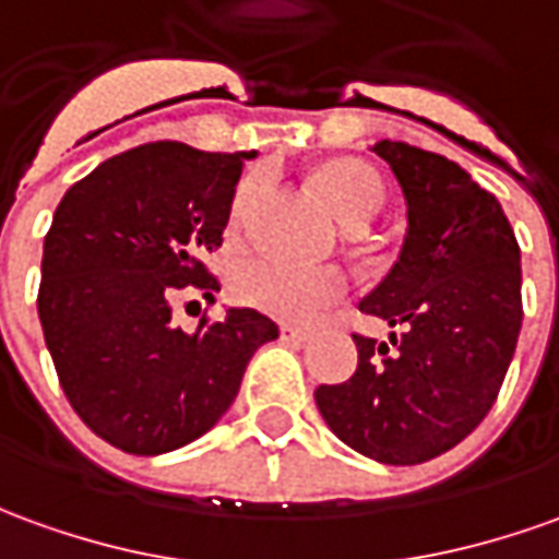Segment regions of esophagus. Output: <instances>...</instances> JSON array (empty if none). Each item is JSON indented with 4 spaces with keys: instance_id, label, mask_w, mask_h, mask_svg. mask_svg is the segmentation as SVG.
Instances as JSON below:
<instances>
[{
    "instance_id": "34e87169",
    "label": "esophagus",
    "mask_w": 559,
    "mask_h": 559,
    "mask_svg": "<svg viewBox=\"0 0 559 559\" xmlns=\"http://www.w3.org/2000/svg\"><path fill=\"white\" fill-rule=\"evenodd\" d=\"M280 334H283V341H295V344H307L310 341V331L301 329V325H288V322L280 325Z\"/></svg>"
}]
</instances>
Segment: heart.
Returning a JSON list of instances; mask_svg holds the SVG:
<instances>
[{"label": "heart", "instance_id": "obj_1", "mask_svg": "<svg viewBox=\"0 0 559 559\" xmlns=\"http://www.w3.org/2000/svg\"><path fill=\"white\" fill-rule=\"evenodd\" d=\"M313 185L346 225H361L383 206L386 188L368 164L337 157L313 173ZM261 191V176H249L230 203V222L240 225ZM346 292V276L337 267H292L280 261H249L234 276L237 301L286 322H313Z\"/></svg>", "mask_w": 559, "mask_h": 559}]
</instances>
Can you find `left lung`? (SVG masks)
<instances>
[{
	"label": "left lung",
	"mask_w": 559,
	"mask_h": 559,
	"mask_svg": "<svg viewBox=\"0 0 559 559\" xmlns=\"http://www.w3.org/2000/svg\"><path fill=\"white\" fill-rule=\"evenodd\" d=\"M374 152L402 185L407 234L359 310L399 337L353 334L356 374L322 383L317 407L346 448L417 465L475 432L499 395L521 334V246L499 200L460 164L392 140Z\"/></svg>",
	"instance_id": "8db88e82"
}]
</instances>
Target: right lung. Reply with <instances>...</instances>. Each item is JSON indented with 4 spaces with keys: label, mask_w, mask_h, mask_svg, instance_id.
Returning <instances> with one entry per match:
<instances>
[{
    "label": "right lung",
    "mask_w": 559,
    "mask_h": 559,
    "mask_svg": "<svg viewBox=\"0 0 559 559\" xmlns=\"http://www.w3.org/2000/svg\"><path fill=\"white\" fill-rule=\"evenodd\" d=\"M252 157L145 142L103 160L53 213L38 319L69 404L111 448L157 456L210 432L258 346L280 337L249 307L194 331L173 325L179 288L210 301L218 292L200 258L222 246Z\"/></svg>",
    "instance_id": "add662e5"
}]
</instances>
